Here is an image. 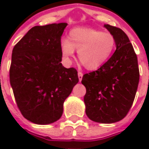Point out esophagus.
I'll return each instance as SVG.
<instances>
[{"label": "esophagus", "instance_id": "1", "mask_svg": "<svg viewBox=\"0 0 149 149\" xmlns=\"http://www.w3.org/2000/svg\"><path fill=\"white\" fill-rule=\"evenodd\" d=\"M78 77H79V82L82 80V78H83V74H82V72H78Z\"/></svg>", "mask_w": 149, "mask_h": 149}]
</instances>
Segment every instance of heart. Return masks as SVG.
<instances>
[{
    "label": "heart",
    "instance_id": "1",
    "mask_svg": "<svg viewBox=\"0 0 149 149\" xmlns=\"http://www.w3.org/2000/svg\"><path fill=\"white\" fill-rule=\"evenodd\" d=\"M69 38L60 41L62 56L70 62L75 49H78V58L87 70H96L103 65L115 48V38L111 33L92 28H74Z\"/></svg>",
    "mask_w": 149,
    "mask_h": 149
}]
</instances>
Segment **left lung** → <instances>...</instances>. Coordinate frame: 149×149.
Here are the masks:
<instances>
[{
	"label": "left lung",
	"mask_w": 149,
	"mask_h": 149,
	"mask_svg": "<svg viewBox=\"0 0 149 149\" xmlns=\"http://www.w3.org/2000/svg\"><path fill=\"white\" fill-rule=\"evenodd\" d=\"M115 38L116 50L95 71L84 74L85 113L97 123H113L127 115L139 81L138 58L129 37L115 26L104 25Z\"/></svg>",
	"instance_id": "8db88e82"
}]
</instances>
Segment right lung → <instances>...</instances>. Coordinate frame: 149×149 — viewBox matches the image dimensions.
I'll list each match as a JSON object with an SVG mask.
<instances>
[{
    "instance_id": "right-lung-1",
    "label": "right lung",
    "mask_w": 149,
    "mask_h": 149,
    "mask_svg": "<svg viewBox=\"0 0 149 149\" xmlns=\"http://www.w3.org/2000/svg\"><path fill=\"white\" fill-rule=\"evenodd\" d=\"M67 23L32 27L15 45L10 83L22 115L36 124L60 119L63 105L79 82L74 68L60 63V40Z\"/></svg>"
}]
</instances>
